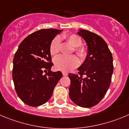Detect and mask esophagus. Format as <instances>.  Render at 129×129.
Wrapping results in <instances>:
<instances>
[{
	"instance_id": "esophagus-1",
	"label": "esophagus",
	"mask_w": 129,
	"mask_h": 129,
	"mask_svg": "<svg viewBox=\"0 0 129 129\" xmlns=\"http://www.w3.org/2000/svg\"><path fill=\"white\" fill-rule=\"evenodd\" d=\"M62 74H63V76H67L68 75V73H67V72H62Z\"/></svg>"
}]
</instances>
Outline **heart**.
Returning <instances> with one entry per match:
<instances>
[{"mask_svg": "<svg viewBox=\"0 0 129 129\" xmlns=\"http://www.w3.org/2000/svg\"><path fill=\"white\" fill-rule=\"evenodd\" d=\"M66 41L74 48V51L81 60H85L88 55V51L85 47L82 46V39L76 34H65L63 36ZM60 40L58 37H55L50 45V52L51 55H55L60 51ZM79 60L76 56H64L59 55L54 60L55 68L62 71H69L78 67Z\"/></svg>", "mask_w": 129, "mask_h": 129, "instance_id": "b5f03b06", "label": "heart"}]
</instances>
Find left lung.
I'll use <instances>...</instances> for the list:
<instances>
[{"instance_id": "left-lung-1", "label": "left lung", "mask_w": 129, "mask_h": 129, "mask_svg": "<svg viewBox=\"0 0 129 129\" xmlns=\"http://www.w3.org/2000/svg\"><path fill=\"white\" fill-rule=\"evenodd\" d=\"M78 34L86 41L87 57L78 70V74L69 73V97L83 108L97 105L110 86L113 63L111 52L105 41L99 35L80 30Z\"/></svg>"}]
</instances>
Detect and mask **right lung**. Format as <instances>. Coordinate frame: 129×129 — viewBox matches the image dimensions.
<instances>
[{
    "label": "right lung",
    "mask_w": 129,
    "mask_h": 129,
    "mask_svg": "<svg viewBox=\"0 0 129 129\" xmlns=\"http://www.w3.org/2000/svg\"><path fill=\"white\" fill-rule=\"evenodd\" d=\"M62 31L41 29L21 42L13 58V79L16 93L25 104L39 106L50 100L54 88L62 77L60 71L51 72L50 45ZM48 71L44 75L43 72Z\"/></svg>",
    "instance_id": "right-lung-1"
}]
</instances>
